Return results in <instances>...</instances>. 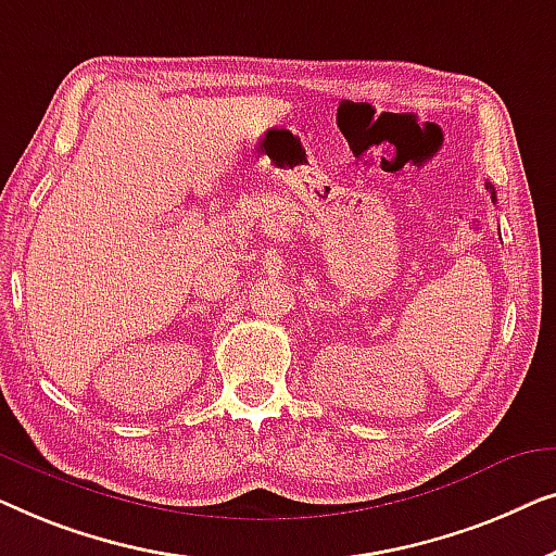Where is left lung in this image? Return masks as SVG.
<instances>
[{"instance_id":"1","label":"left lung","mask_w":556,"mask_h":556,"mask_svg":"<svg viewBox=\"0 0 556 556\" xmlns=\"http://www.w3.org/2000/svg\"><path fill=\"white\" fill-rule=\"evenodd\" d=\"M486 189L491 191V199H494V201H496V191H494V186H491V184H486Z\"/></svg>"}]
</instances>
